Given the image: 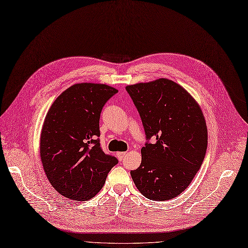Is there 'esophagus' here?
<instances>
[{
  "instance_id": "esophagus-1",
  "label": "esophagus",
  "mask_w": 248,
  "mask_h": 248,
  "mask_svg": "<svg viewBox=\"0 0 248 248\" xmlns=\"http://www.w3.org/2000/svg\"><path fill=\"white\" fill-rule=\"evenodd\" d=\"M117 158L119 160H123L126 156V152H117Z\"/></svg>"
}]
</instances>
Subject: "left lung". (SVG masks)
Segmentation results:
<instances>
[{
	"label": "left lung",
	"instance_id": "1",
	"mask_svg": "<svg viewBox=\"0 0 248 248\" xmlns=\"http://www.w3.org/2000/svg\"><path fill=\"white\" fill-rule=\"evenodd\" d=\"M140 113L147 139L140 167L131 171L135 185L150 200L177 197L203 162L207 127L199 104L177 82L158 78L125 87Z\"/></svg>",
	"mask_w": 248,
	"mask_h": 248
}]
</instances>
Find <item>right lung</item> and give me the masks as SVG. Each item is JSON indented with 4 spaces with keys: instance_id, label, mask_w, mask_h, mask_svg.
<instances>
[{
    "instance_id": "add662e5",
    "label": "right lung",
    "mask_w": 248,
    "mask_h": 248,
    "mask_svg": "<svg viewBox=\"0 0 248 248\" xmlns=\"http://www.w3.org/2000/svg\"><path fill=\"white\" fill-rule=\"evenodd\" d=\"M117 90L80 82L61 93L45 117L40 139L43 168L51 185L71 200L93 198L118 160L101 148L99 119Z\"/></svg>"
}]
</instances>
